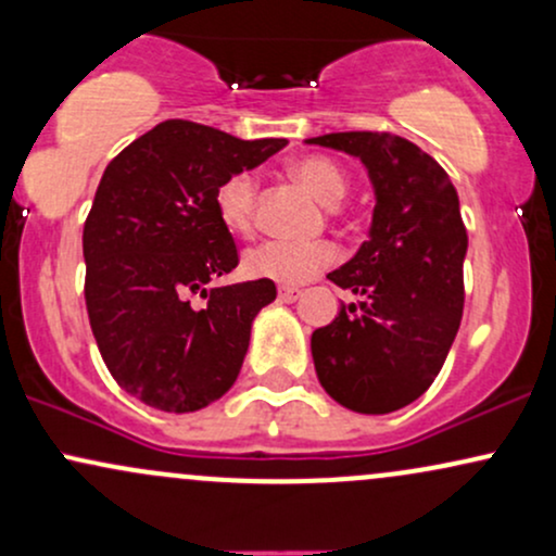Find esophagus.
<instances>
[{
    "label": "esophagus",
    "mask_w": 556,
    "mask_h": 556,
    "mask_svg": "<svg viewBox=\"0 0 556 556\" xmlns=\"http://www.w3.org/2000/svg\"><path fill=\"white\" fill-rule=\"evenodd\" d=\"M300 295H303L300 287H287V285L279 287V300H285V303H292V300H298Z\"/></svg>",
    "instance_id": "34e87169"
}]
</instances>
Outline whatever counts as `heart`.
<instances>
[{
  "label": "heart",
  "instance_id": "b5f03b06",
  "mask_svg": "<svg viewBox=\"0 0 556 556\" xmlns=\"http://www.w3.org/2000/svg\"><path fill=\"white\" fill-rule=\"evenodd\" d=\"M290 175L327 206L340 203L350 188L348 172L329 156H300L298 162L290 164ZM214 212L227 232L251 235L258 222L256 175L248 169L227 175L214 190ZM337 258H340V248L329 240H264L245 253L242 269L253 279H269V282L295 287L329 269Z\"/></svg>",
  "mask_w": 556,
  "mask_h": 556
}]
</instances>
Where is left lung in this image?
<instances>
[{"mask_svg":"<svg viewBox=\"0 0 556 556\" xmlns=\"http://www.w3.org/2000/svg\"><path fill=\"white\" fill-rule=\"evenodd\" d=\"M308 143L361 156L376 188L368 240L337 287L366 300L344 305L311 337L318 381L355 413L384 416L418 400L442 371L460 329L468 251L460 201L442 164L407 138L350 130Z\"/></svg>","mask_w":556,"mask_h":556,"instance_id":"1","label":"left lung"}]
</instances>
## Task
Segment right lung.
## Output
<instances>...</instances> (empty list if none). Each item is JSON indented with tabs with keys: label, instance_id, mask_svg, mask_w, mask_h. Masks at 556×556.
<instances>
[{
	"label": "right lung",
	"instance_id": "add662e5",
	"mask_svg": "<svg viewBox=\"0 0 556 556\" xmlns=\"http://www.w3.org/2000/svg\"><path fill=\"white\" fill-rule=\"evenodd\" d=\"M282 146L167 119L106 164L83 227L86 308L114 381L146 405L193 413L238 379L253 318L277 287L253 279L208 290L240 264L214 190Z\"/></svg>",
	"mask_w": 556,
	"mask_h": 556
}]
</instances>
